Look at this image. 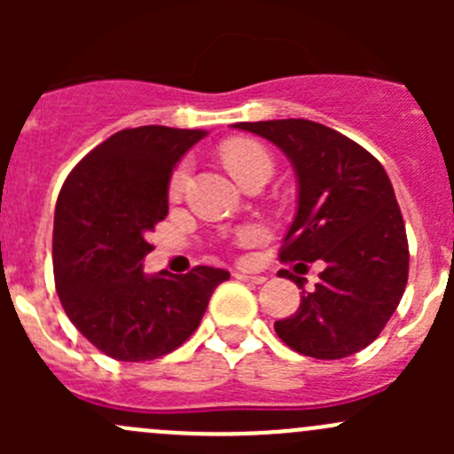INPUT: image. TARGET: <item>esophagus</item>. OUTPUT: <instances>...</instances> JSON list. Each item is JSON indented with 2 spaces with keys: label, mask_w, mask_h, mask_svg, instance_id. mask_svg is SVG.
Returning <instances> with one entry per match:
<instances>
[{
  "label": "esophagus",
  "mask_w": 454,
  "mask_h": 454,
  "mask_svg": "<svg viewBox=\"0 0 454 454\" xmlns=\"http://www.w3.org/2000/svg\"><path fill=\"white\" fill-rule=\"evenodd\" d=\"M232 277L239 278V281H248V283H263L265 277H261V274H248V272H232Z\"/></svg>",
  "instance_id": "34e87169"
}]
</instances>
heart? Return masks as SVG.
<instances>
[{
	"label": "heart",
	"mask_w": 454,
	"mask_h": 454,
	"mask_svg": "<svg viewBox=\"0 0 454 454\" xmlns=\"http://www.w3.org/2000/svg\"><path fill=\"white\" fill-rule=\"evenodd\" d=\"M222 158L226 162L228 171L232 173L239 184L256 176V173H272V160H270L268 151L254 140H232L222 149ZM191 176V164L182 162L180 167L173 171L171 180H168V195L173 200L180 198L186 189V182ZM248 235H254V231H248Z\"/></svg>",
	"instance_id": "heart-1"
}]
</instances>
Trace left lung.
<instances>
[{
    "mask_svg": "<svg viewBox=\"0 0 454 454\" xmlns=\"http://www.w3.org/2000/svg\"><path fill=\"white\" fill-rule=\"evenodd\" d=\"M232 127L277 145L294 167L299 206L283 263H325L312 292L290 270L278 272L303 290L299 309L274 323L278 338L318 360L364 349L395 312L409 278L404 219L387 171L358 142L305 118Z\"/></svg>",
    "mask_w": 454,
    "mask_h": 454,
    "instance_id": "left-lung-1",
    "label": "left lung"
}]
</instances>
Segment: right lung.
I'll return each instance as SVG.
<instances>
[{
  "instance_id": "add662e5",
  "label": "right lung",
  "mask_w": 454,
  "mask_h": 454,
  "mask_svg": "<svg viewBox=\"0 0 454 454\" xmlns=\"http://www.w3.org/2000/svg\"><path fill=\"white\" fill-rule=\"evenodd\" d=\"M204 129H122L72 168L54 210V283L67 318L103 354L142 363L171 354L198 329L231 274L142 272L146 235L168 213V180Z\"/></svg>"
}]
</instances>
